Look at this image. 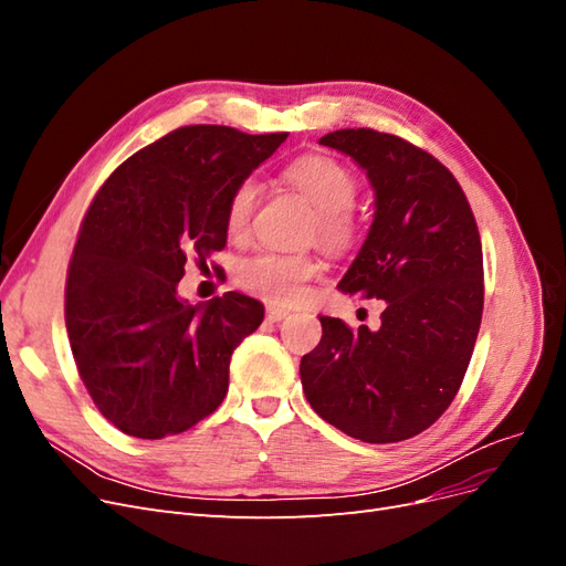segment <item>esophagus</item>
I'll return each instance as SVG.
<instances>
[{
	"mask_svg": "<svg viewBox=\"0 0 566 566\" xmlns=\"http://www.w3.org/2000/svg\"><path fill=\"white\" fill-rule=\"evenodd\" d=\"M287 316V310H283V306H266V318L271 323H279Z\"/></svg>",
	"mask_w": 566,
	"mask_h": 566,
	"instance_id": "obj_1",
	"label": "esophagus"
}]
</instances>
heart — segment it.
<instances>
[{
    "label": "heart",
    "mask_w": 566,
    "mask_h": 566,
    "mask_svg": "<svg viewBox=\"0 0 566 566\" xmlns=\"http://www.w3.org/2000/svg\"><path fill=\"white\" fill-rule=\"evenodd\" d=\"M290 186L314 205L316 231L323 245L345 250L354 243L356 219L352 208L358 196V181L349 167L333 158L310 156L285 169ZM260 200V184L252 177L233 188L227 208V227L233 235L248 231ZM318 273V262L306 254H281L273 250L256 252L238 264L235 281L248 293L266 302L287 304L304 295V287Z\"/></svg>",
    "instance_id": "obj_1"
}]
</instances>
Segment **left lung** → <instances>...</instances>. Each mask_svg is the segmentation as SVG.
<instances>
[{"label":"left lung","instance_id":"left-lung-1","mask_svg":"<svg viewBox=\"0 0 566 566\" xmlns=\"http://www.w3.org/2000/svg\"><path fill=\"white\" fill-rule=\"evenodd\" d=\"M323 146L349 156L375 193V214L339 290L385 300L378 331L321 318L302 356L306 401L345 434L394 443L427 430L453 401L484 312L476 221L455 177L430 153L375 129H337Z\"/></svg>","mask_w":566,"mask_h":566}]
</instances>
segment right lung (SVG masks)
<instances>
[{
    "instance_id": "right-lung-1",
    "label": "right lung",
    "mask_w": 566,
    "mask_h": 566,
    "mask_svg": "<svg viewBox=\"0 0 566 566\" xmlns=\"http://www.w3.org/2000/svg\"><path fill=\"white\" fill-rule=\"evenodd\" d=\"M287 132L191 125L134 153L98 188L65 281V328L80 378L108 422L136 439L186 432L229 391L233 349L264 304L224 293L188 304V256L227 245L233 188Z\"/></svg>"
}]
</instances>
